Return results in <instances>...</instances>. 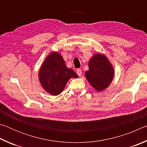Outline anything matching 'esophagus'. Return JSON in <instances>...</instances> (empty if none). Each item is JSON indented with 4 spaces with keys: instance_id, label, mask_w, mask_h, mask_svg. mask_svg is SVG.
<instances>
[{
    "instance_id": "1",
    "label": "esophagus",
    "mask_w": 147,
    "mask_h": 147,
    "mask_svg": "<svg viewBox=\"0 0 147 147\" xmlns=\"http://www.w3.org/2000/svg\"><path fill=\"white\" fill-rule=\"evenodd\" d=\"M76 73H77V74H78V75L79 76H82V70H81L80 69H77Z\"/></svg>"
}]
</instances>
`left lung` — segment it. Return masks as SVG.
I'll return each instance as SVG.
<instances>
[{
	"mask_svg": "<svg viewBox=\"0 0 147 147\" xmlns=\"http://www.w3.org/2000/svg\"><path fill=\"white\" fill-rule=\"evenodd\" d=\"M89 70L85 76L89 83L97 91L110 85L114 76V69L108 58L102 54H95L88 62Z\"/></svg>",
	"mask_w": 147,
	"mask_h": 147,
	"instance_id": "left-lung-1",
	"label": "left lung"
}]
</instances>
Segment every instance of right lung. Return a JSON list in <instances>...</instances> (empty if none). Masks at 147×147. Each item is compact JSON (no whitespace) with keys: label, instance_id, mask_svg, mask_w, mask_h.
Segmentation results:
<instances>
[{"label":"right lung","instance_id":"add662e5","mask_svg":"<svg viewBox=\"0 0 147 147\" xmlns=\"http://www.w3.org/2000/svg\"><path fill=\"white\" fill-rule=\"evenodd\" d=\"M38 75L39 82L45 91L55 96L63 91L69 79L78 77L73 69L66 66L63 57L57 52L47 56Z\"/></svg>","mask_w":147,"mask_h":147}]
</instances>
